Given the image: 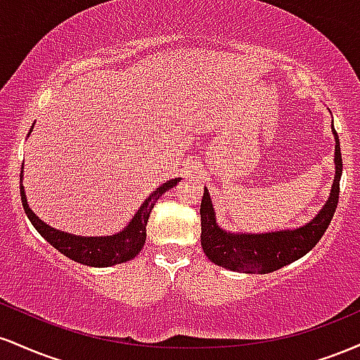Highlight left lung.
Returning <instances> with one entry per match:
<instances>
[{"mask_svg":"<svg viewBox=\"0 0 360 360\" xmlns=\"http://www.w3.org/2000/svg\"><path fill=\"white\" fill-rule=\"evenodd\" d=\"M335 134V179L328 201L320 213L308 225L284 232L260 235H235L223 232L217 225L213 205L210 201L208 189H205L201 200V247L205 255L217 266L247 274H266L278 271L308 254L328 229L338 205L342 176V154L338 135Z\"/></svg>","mask_w":360,"mask_h":360,"instance_id":"8db88e82","label":"left lung"}]
</instances>
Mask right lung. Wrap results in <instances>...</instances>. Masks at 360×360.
<instances>
[{"mask_svg":"<svg viewBox=\"0 0 360 360\" xmlns=\"http://www.w3.org/2000/svg\"><path fill=\"white\" fill-rule=\"evenodd\" d=\"M20 181H22V174H20ZM177 181L179 179L176 177V179H171L159 186L157 191L150 194L146 203L140 206V210L131 218V221L128 223L127 229L117 235H111V237H74V235L53 230L49 225H45L42 220H39V217H35L34 212L28 208L22 184H20V194H22V205L28 220L32 221L37 232L42 235L53 249L59 250L65 257L84 264V266L108 267L120 262H127L142 250L147 237L146 226L155 201L159 200V196H162V193L172 188Z\"/></svg>","mask_w":360,"mask_h":360,"instance_id":"1","label":"right lung"}]
</instances>
